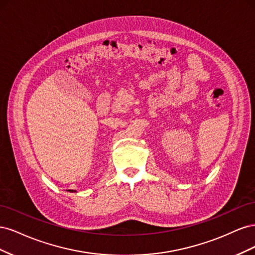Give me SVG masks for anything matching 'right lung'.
I'll list each match as a JSON object with an SVG mask.
<instances>
[{
	"label": "right lung",
	"mask_w": 255,
	"mask_h": 255,
	"mask_svg": "<svg viewBox=\"0 0 255 255\" xmlns=\"http://www.w3.org/2000/svg\"><path fill=\"white\" fill-rule=\"evenodd\" d=\"M68 191H70V192H76V190H72V189H68Z\"/></svg>",
	"instance_id": "add662e5"
}]
</instances>
